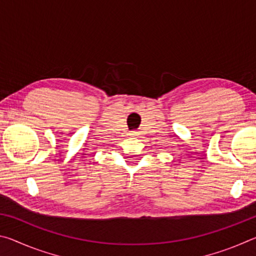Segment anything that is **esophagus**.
Returning a JSON list of instances; mask_svg holds the SVG:
<instances>
[{
  "mask_svg": "<svg viewBox=\"0 0 256 256\" xmlns=\"http://www.w3.org/2000/svg\"><path fill=\"white\" fill-rule=\"evenodd\" d=\"M130 136H138V132L136 131H131V133H130Z\"/></svg>",
  "mask_w": 256,
  "mask_h": 256,
  "instance_id": "34e87169",
  "label": "esophagus"
}]
</instances>
